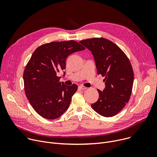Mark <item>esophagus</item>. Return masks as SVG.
<instances>
[{
    "instance_id": "34e87169",
    "label": "esophagus",
    "mask_w": 157,
    "mask_h": 157,
    "mask_svg": "<svg viewBox=\"0 0 157 157\" xmlns=\"http://www.w3.org/2000/svg\"><path fill=\"white\" fill-rule=\"evenodd\" d=\"M80 89H81V90H85V89H87V87H85V86H82V85H80V86H79V87H78Z\"/></svg>"
}]
</instances>
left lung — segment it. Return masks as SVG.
<instances>
[{"instance_id":"8db88e82","label":"left lung","mask_w":157,"mask_h":157,"mask_svg":"<svg viewBox=\"0 0 157 157\" xmlns=\"http://www.w3.org/2000/svg\"><path fill=\"white\" fill-rule=\"evenodd\" d=\"M90 50L98 75L105 76V88L98 90L99 97L91 107L99 115L109 117L116 115L129 101L133 82L131 64L123 51L111 41L94 38L79 41Z\"/></svg>"}]
</instances>
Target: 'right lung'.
Listing matches in <instances>:
<instances>
[{"label": "right lung", "mask_w": 157, "mask_h": 157, "mask_svg": "<svg viewBox=\"0 0 157 157\" xmlns=\"http://www.w3.org/2000/svg\"><path fill=\"white\" fill-rule=\"evenodd\" d=\"M84 50L79 43L69 40L42 44L32 54L24 73L25 91L32 107L43 118L57 119L68 109L78 86L65 85L56 75L61 71L65 75L67 57Z\"/></svg>", "instance_id": "obj_1"}]
</instances>
